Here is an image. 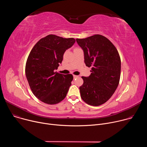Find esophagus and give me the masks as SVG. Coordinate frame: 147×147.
<instances>
[{
	"mask_svg": "<svg viewBox=\"0 0 147 147\" xmlns=\"http://www.w3.org/2000/svg\"><path fill=\"white\" fill-rule=\"evenodd\" d=\"M78 76H76V75H73V77H74V78H77V77H78Z\"/></svg>",
	"mask_w": 147,
	"mask_h": 147,
	"instance_id": "obj_1",
	"label": "esophagus"
}]
</instances>
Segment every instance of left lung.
Instances as JSON below:
<instances>
[{"label":"left lung","instance_id":"8db88e82","mask_svg":"<svg viewBox=\"0 0 147 147\" xmlns=\"http://www.w3.org/2000/svg\"><path fill=\"white\" fill-rule=\"evenodd\" d=\"M76 41L84 51L86 66L92 67L89 77H82L84 83L80 87L81 97L90 105H101L111 98L119 85L120 55L111 42L99 34L77 38Z\"/></svg>","mask_w":147,"mask_h":147}]
</instances>
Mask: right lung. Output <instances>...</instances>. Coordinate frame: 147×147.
Masks as SVG:
<instances>
[{"mask_svg":"<svg viewBox=\"0 0 147 147\" xmlns=\"http://www.w3.org/2000/svg\"><path fill=\"white\" fill-rule=\"evenodd\" d=\"M73 38L48 35L34 46L27 58L26 75L33 94L40 101L55 105L67 95L73 80L72 74L55 71L66 49L75 42Z\"/></svg>","mask_w":147,"mask_h":147,"instance_id":"1","label":"right lung"}]
</instances>
